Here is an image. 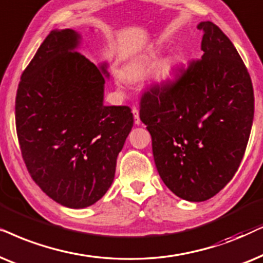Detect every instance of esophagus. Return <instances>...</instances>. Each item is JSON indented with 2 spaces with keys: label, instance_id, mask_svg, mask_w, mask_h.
I'll return each instance as SVG.
<instances>
[{
  "label": "esophagus",
  "instance_id": "obj_1",
  "mask_svg": "<svg viewBox=\"0 0 263 263\" xmlns=\"http://www.w3.org/2000/svg\"><path fill=\"white\" fill-rule=\"evenodd\" d=\"M132 113H134V117H135V124L136 125H139L141 124V119H139V111L136 107L132 108Z\"/></svg>",
  "mask_w": 263,
  "mask_h": 263
}]
</instances>
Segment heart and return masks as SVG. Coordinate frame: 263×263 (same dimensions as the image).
Returning <instances> with one entry per match:
<instances>
[{
    "instance_id": "heart-1",
    "label": "heart",
    "mask_w": 263,
    "mask_h": 263,
    "mask_svg": "<svg viewBox=\"0 0 263 263\" xmlns=\"http://www.w3.org/2000/svg\"><path fill=\"white\" fill-rule=\"evenodd\" d=\"M152 61H143V62H137V64H134L128 66L127 68L125 69V77L129 80H138L141 79L143 76L145 74L148 68L152 66ZM174 68V64L172 60H164L162 64L160 65L159 71H157V77H159L160 80H167L171 78L172 76Z\"/></svg>"
}]
</instances>
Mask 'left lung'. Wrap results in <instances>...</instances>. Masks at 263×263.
Returning <instances> with one entry per match:
<instances>
[{
  "mask_svg": "<svg viewBox=\"0 0 263 263\" xmlns=\"http://www.w3.org/2000/svg\"><path fill=\"white\" fill-rule=\"evenodd\" d=\"M197 29L202 58L176 82L150 85L139 103L161 179L190 202L207 201L232 179L254 119L253 83L237 49L212 22Z\"/></svg>",
  "mask_w": 263,
  "mask_h": 263,
  "instance_id": "8db88e82",
  "label": "left lung"
}]
</instances>
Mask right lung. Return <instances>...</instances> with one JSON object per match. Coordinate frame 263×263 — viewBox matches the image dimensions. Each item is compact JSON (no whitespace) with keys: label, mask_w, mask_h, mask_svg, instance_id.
<instances>
[{"label":"right lung","mask_w":263,"mask_h":263,"mask_svg":"<svg viewBox=\"0 0 263 263\" xmlns=\"http://www.w3.org/2000/svg\"><path fill=\"white\" fill-rule=\"evenodd\" d=\"M80 36L52 30L23 72L15 99L22 155L42 191L85 208L114 180L117 157L134 126L127 106H104L107 64L77 51Z\"/></svg>","instance_id":"add662e5"}]
</instances>
